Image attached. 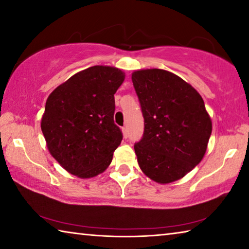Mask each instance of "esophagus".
<instances>
[{
	"mask_svg": "<svg viewBox=\"0 0 249 249\" xmlns=\"http://www.w3.org/2000/svg\"><path fill=\"white\" fill-rule=\"evenodd\" d=\"M122 133H123V136H124V138H127L128 137V129H127V127H123L122 128Z\"/></svg>",
	"mask_w": 249,
	"mask_h": 249,
	"instance_id": "1",
	"label": "esophagus"
}]
</instances>
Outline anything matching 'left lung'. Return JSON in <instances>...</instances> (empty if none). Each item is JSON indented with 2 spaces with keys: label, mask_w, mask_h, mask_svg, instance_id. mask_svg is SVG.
Returning a JSON list of instances; mask_svg holds the SVG:
<instances>
[{
  "label": "left lung",
  "mask_w": 249,
  "mask_h": 249,
  "mask_svg": "<svg viewBox=\"0 0 249 249\" xmlns=\"http://www.w3.org/2000/svg\"><path fill=\"white\" fill-rule=\"evenodd\" d=\"M132 81L145 121L134 149L142 171L160 184L175 182L203 159L212 121L191 84L162 69L134 71Z\"/></svg>",
  "instance_id": "obj_1"
}]
</instances>
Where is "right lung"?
Listing matches in <instances>:
<instances>
[{
	"mask_svg": "<svg viewBox=\"0 0 249 249\" xmlns=\"http://www.w3.org/2000/svg\"><path fill=\"white\" fill-rule=\"evenodd\" d=\"M124 79L119 68L93 66L49 94L41 132L50 155L69 174L93 178L111 163L123 138L114 124V94Z\"/></svg>",
	"mask_w": 249,
	"mask_h": 249,
	"instance_id": "right-lung-1",
	"label": "right lung"
}]
</instances>
